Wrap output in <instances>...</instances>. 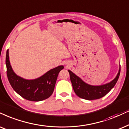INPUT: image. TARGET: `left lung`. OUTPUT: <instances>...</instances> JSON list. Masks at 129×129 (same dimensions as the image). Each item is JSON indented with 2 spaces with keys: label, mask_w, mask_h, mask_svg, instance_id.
<instances>
[{
  "label": "left lung",
  "mask_w": 129,
  "mask_h": 129,
  "mask_svg": "<svg viewBox=\"0 0 129 129\" xmlns=\"http://www.w3.org/2000/svg\"><path fill=\"white\" fill-rule=\"evenodd\" d=\"M70 80L74 92L78 96L86 100H94L101 98L106 95L114 87L118 80L120 74V66L117 76L111 81L99 86H93L89 84L83 80L70 70Z\"/></svg>",
  "instance_id": "8db88e82"
}]
</instances>
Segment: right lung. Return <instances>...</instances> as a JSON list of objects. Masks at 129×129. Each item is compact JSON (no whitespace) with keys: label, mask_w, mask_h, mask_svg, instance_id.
Wrapping results in <instances>:
<instances>
[{"label":"right lung","mask_w":129,"mask_h":129,"mask_svg":"<svg viewBox=\"0 0 129 129\" xmlns=\"http://www.w3.org/2000/svg\"><path fill=\"white\" fill-rule=\"evenodd\" d=\"M6 66L8 80L13 89L23 98L35 102L45 100L52 95L58 74L63 68V66H60L37 79H25L16 74L12 70L9 61V49L6 51Z\"/></svg>","instance_id":"add662e5"}]
</instances>
